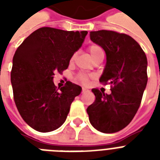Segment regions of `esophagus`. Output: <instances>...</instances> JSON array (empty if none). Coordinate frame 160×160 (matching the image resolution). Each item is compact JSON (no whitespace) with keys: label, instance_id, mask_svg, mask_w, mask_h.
Masks as SVG:
<instances>
[{"label":"esophagus","instance_id":"1","mask_svg":"<svg viewBox=\"0 0 160 160\" xmlns=\"http://www.w3.org/2000/svg\"><path fill=\"white\" fill-rule=\"evenodd\" d=\"M89 91H90V90H88L87 88H85V87L82 88V94H85V93H88Z\"/></svg>","mask_w":160,"mask_h":160}]
</instances>
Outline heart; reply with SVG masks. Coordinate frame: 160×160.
Wrapping results in <instances>:
<instances>
[{"mask_svg": "<svg viewBox=\"0 0 160 160\" xmlns=\"http://www.w3.org/2000/svg\"><path fill=\"white\" fill-rule=\"evenodd\" d=\"M89 53H90V57L92 60L95 59V58L100 57V56H105V51L102 49V47L98 45H91L89 47ZM75 59V55H73L71 58V61L74 60ZM79 80L83 83H87L89 80V78L86 75H79Z\"/></svg>", "mask_w": 160, "mask_h": 160, "instance_id": "b5f03b06", "label": "heart"}]
</instances>
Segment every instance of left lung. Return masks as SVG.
I'll use <instances>...</instances> for the list:
<instances>
[{
	"label": "left lung",
	"instance_id": "obj_1",
	"mask_svg": "<svg viewBox=\"0 0 160 160\" xmlns=\"http://www.w3.org/2000/svg\"><path fill=\"white\" fill-rule=\"evenodd\" d=\"M90 40L102 47L106 64L100 82L111 85V94L93 89L95 101L87 108L91 125L106 134L121 130L138 111L148 81L147 57L131 36L112 31H90Z\"/></svg>",
	"mask_w": 160,
	"mask_h": 160
}]
</instances>
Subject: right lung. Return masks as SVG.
I'll list each match as a JSON object with an SVG mask.
<instances>
[{
  "label": "right lung",
  "instance_id": "right-lung-1",
  "mask_svg": "<svg viewBox=\"0 0 160 160\" xmlns=\"http://www.w3.org/2000/svg\"><path fill=\"white\" fill-rule=\"evenodd\" d=\"M87 34L86 31L42 27L16 51L11 73L14 100L22 119L32 129L46 133L65 123L70 105L82 88L67 81L57 90L53 75L67 69Z\"/></svg>",
  "mask_w": 160,
  "mask_h": 160
}]
</instances>
